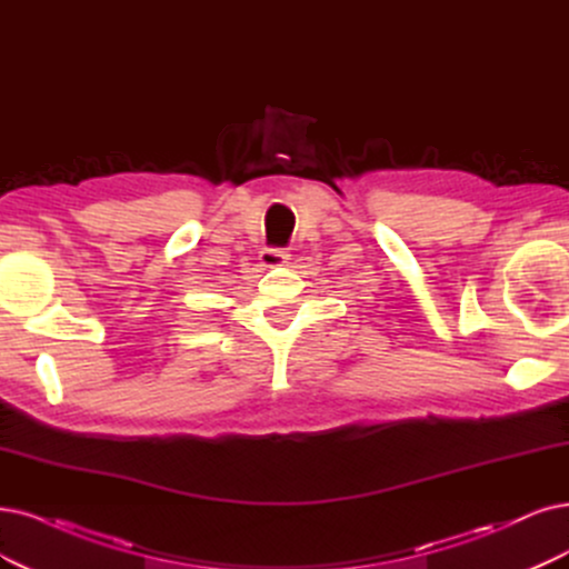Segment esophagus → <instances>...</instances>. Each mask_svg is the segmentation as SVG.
Instances as JSON below:
<instances>
[{"label": "esophagus", "mask_w": 569, "mask_h": 569, "mask_svg": "<svg viewBox=\"0 0 569 569\" xmlns=\"http://www.w3.org/2000/svg\"><path fill=\"white\" fill-rule=\"evenodd\" d=\"M260 260L264 267H279L288 260V252L283 248H264L260 252Z\"/></svg>", "instance_id": "obj_1"}]
</instances>
